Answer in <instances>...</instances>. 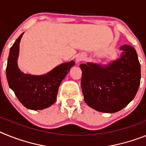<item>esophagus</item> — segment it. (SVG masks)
<instances>
[{"mask_svg": "<svg viewBox=\"0 0 146 146\" xmlns=\"http://www.w3.org/2000/svg\"><path fill=\"white\" fill-rule=\"evenodd\" d=\"M84 56L80 55V56H78V57L76 58V62H80L81 61L84 60Z\"/></svg>", "mask_w": 146, "mask_h": 146, "instance_id": "esophagus-1", "label": "esophagus"}]
</instances>
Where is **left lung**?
<instances>
[{"label":"left lung","instance_id":"1","mask_svg":"<svg viewBox=\"0 0 146 146\" xmlns=\"http://www.w3.org/2000/svg\"><path fill=\"white\" fill-rule=\"evenodd\" d=\"M120 57L107 65L80 64L84 101L92 109L114 113L127 106L136 96L140 84V64L130 45L120 47Z\"/></svg>","mask_w":146,"mask_h":146}]
</instances>
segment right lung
I'll return each instance as SVG.
<instances>
[{"label": "right lung", "mask_w": 146, "mask_h": 146, "mask_svg": "<svg viewBox=\"0 0 146 146\" xmlns=\"http://www.w3.org/2000/svg\"><path fill=\"white\" fill-rule=\"evenodd\" d=\"M23 35V33L10 48L6 78L9 87L25 107L33 110H43L55 103L61 82L75 62L70 61L61 64L49 73L41 76L23 73L17 65L19 46Z\"/></svg>", "instance_id": "right-lung-1"}]
</instances>
